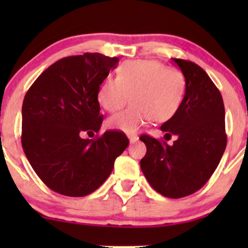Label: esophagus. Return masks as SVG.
<instances>
[{"instance_id": "34e87169", "label": "esophagus", "mask_w": 248, "mask_h": 248, "mask_svg": "<svg viewBox=\"0 0 248 248\" xmlns=\"http://www.w3.org/2000/svg\"><path fill=\"white\" fill-rule=\"evenodd\" d=\"M128 139H129L130 143H134L139 140V136L138 135H128Z\"/></svg>"}]
</instances>
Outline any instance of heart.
<instances>
[{
  "label": "heart",
  "instance_id": "obj_1",
  "mask_svg": "<svg viewBox=\"0 0 248 248\" xmlns=\"http://www.w3.org/2000/svg\"><path fill=\"white\" fill-rule=\"evenodd\" d=\"M186 90L182 71L166 67L157 61H128L116 71V78L108 77L98 90V101L109 113L121 109L129 100L132 105L124 112L108 119L110 129L127 134L138 132L152 119L164 122L181 107Z\"/></svg>",
  "mask_w": 248,
  "mask_h": 248
}]
</instances>
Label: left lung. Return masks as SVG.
Returning a JSON list of instances; mask_svg holds the SVG:
<instances>
[{"label": "left lung", "instance_id": "left-lung-1", "mask_svg": "<svg viewBox=\"0 0 248 248\" xmlns=\"http://www.w3.org/2000/svg\"><path fill=\"white\" fill-rule=\"evenodd\" d=\"M186 77V90L176 114L161 126L166 140L149 135L141 141L147 153L141 170L162 196L182 198L198 191L217 169L227 143L225 108L220 92L207 73L195 62L172 58Z\"/></svg>", "mask_w": 248, "mask_h": 248}]
</instances>
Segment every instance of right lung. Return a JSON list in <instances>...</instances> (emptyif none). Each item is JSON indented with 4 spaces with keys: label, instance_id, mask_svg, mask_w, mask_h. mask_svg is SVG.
Here are the masks:
<instances>
[{
    "label": "right lung",
    "instance_id": "obj_1",
    "mask_svg": "<svg viewBox=\"0 0 248 248\" xmlns=\"http://www.w3.org/2000/svg\"><path fill=\"white\" fill-rule=\"evenodd\" d=\"M119 58L84 53L59 59L31 85L22 106V147L43 183L82 197L108 178L129 141L121 132L98 133L104 120L98 90Z\"/></svg>",
    "mask_w": 248,
    "mask_h": 248
}]
</instances>
